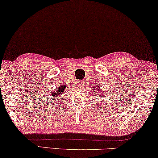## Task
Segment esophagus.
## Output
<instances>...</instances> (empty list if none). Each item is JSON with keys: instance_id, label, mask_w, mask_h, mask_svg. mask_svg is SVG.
Listing matches in <instances>:
<instances>
[{"instance_id": "obj_1", "label": "esophagus", "mask_w": 158, "mask_h": 158, "mask_svg": "<svg viewBox=\"0 0 158 158\" xmlns=\"http://www.w3.org/2000/svg\"><path fill=\"white\" fill-rule=\"evenodd\" d=\"M84 84L85 83H84V81H83V80H80V81L77 82V84H78L79 86H83Z\"/></svg>"}]
</instances>
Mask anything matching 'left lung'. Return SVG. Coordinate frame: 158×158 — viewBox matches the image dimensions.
<instances>
[{"label": "left lung", "instance_id": "obj_1", "mask_svg": "<svg viewBox=\"0 0 158 158\" xmlns=\"http://www.w3.org/2000/svg\"><path fill=\"white\" fill-rule=\"evenodd\" d=\"M100 91H101V86H98V85H96V86H94V87H92V91L93 92H94L95 94H96V96H99V94H98H98H101V96H102V94H104V92L102 91V92H101ZM104 97H106V96H102V98H104ZM102 102V101H101Z\"/></svg>", "mask_w": 158, "mask_h": 158}]
</instances>
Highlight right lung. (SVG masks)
<instances>
[{"label":"right lung","mask_w":158,"mask_h":158,"mask_svg":"<svg viewBox=\"0 0 158 158\" xmlns=\"http://www.w3.org/2000/svg\"><path fill=\"white\" fill-rule=\"evenodd\" d=\"M65 93V86H60L58 88H57V90L56 91H51V101H53L55 99H58L60 97V96H62V94H64ZM53 97L54 98L52 99V98ZM56 97V98L55 99L54 98Z\"/></svg>","instance_id":"add662e5"}]
</instances>
